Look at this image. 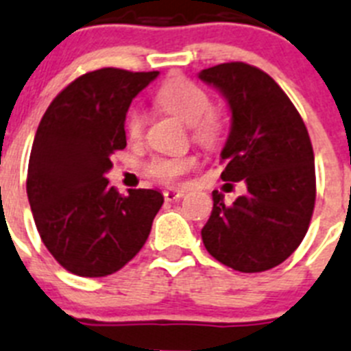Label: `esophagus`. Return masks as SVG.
Returning a JSON list of instances; mask_svg holds the SVG:
<instances>
[{"label":"esophagus","mask_w":351,"mask_h":351,"mask_svg":"<svg viewBox=\"0 0 351 351\" xmlns=\"http://www.w3.org/2000/svg\"><path fill=\"white\" fill-rule=\"evenodd\" d=\"M182 195H184V190H179V188H169V190L163 191L165 200H169V202H173V200H179Z\"/></svg>","instance_id":"34e87169"}]
</instances>
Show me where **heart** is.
<instances>
[{
    "label": "heart",
    "mask_w": 351,
    "mask_h": 351,
    "mask_svg": "<svg viewBox=\"0 0 351 351\" xmlns=\"http://www.w3.org/2000/svg\"><path fill=\"white\" fill-rule=\"evenodd\" d=\"M156 103L161 110L173 115L182 124L191 125L193 138L206 147L220 143L226 124L218 112L209 110L211 99L202 86L186 77H172L161 85L156 94ZM145 128V115L142 110L133 108L125 117V131L131 140H140ZM197 158L191 154L156 156L147 165V172L161 182H176L181 176L195 169Z\"/></svg>",
    "instance_id": "obj_1"
}]
</instances>
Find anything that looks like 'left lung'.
Returning a JSON list of instances; mask_svg holds the SVG:
<instances>
[{"instance_id":"1","label":"left lung","mask_w":351,"mask_h":351,"mask_svg":"<svg viewBox=\"0 0 351 351\" xmlns=\"http://www.w3.org/2000/svg\"><path fill=\"white\" fill-rule=\"evenodd\" d=\"M230 110L220 152L223 181H243L232 204L213 191L202 241L221 265L256 274L284 263L309 229L316 200L314 152L300 113L261 69L230 62L200 71Z\"/></svg>"}]
</instances>
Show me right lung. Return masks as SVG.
<instances>
[{"mask_svg":"<svg viewBox=\"0 0 351 351\" xmlns=\"http://www.w3.org/2000/svg\"><path fill=\"white\" fill-rule=\"evenodd\" d=\"M152 73L104 67L65 86L33 140L26 191L35 226L60 265L80 277H106L130 263L163 204L158 190L121 195L104 176L125 147V113Z\"/></svg>","mask_w":351,"mask_h":351,"instance_id":"right-lung-1","label":"right lung"}]
</instances>
